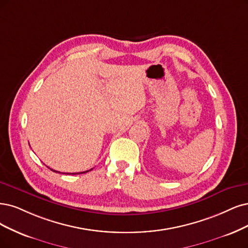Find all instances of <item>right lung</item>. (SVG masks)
<instances>
[{
  "label": "right lung",
  "mask_w": 248,
  "mask_h": 248,
  "mask_svg": "<svg viewBox=\"0 0 248 248\" xmlns=\"http://www.w3.org/2000/svg\"><path fill=\"white\" fill-rule=\"evenodd\" d=\"M51 170H53V171H55V172H59V171H57V170H52L51 169ZM90 170H86V171H81V172H72V175H76V173H85V172H88V171H90ZM68 175V173H67Z\"/></svg>",
  "instance_id": "add662e5"
}]
</instances>
